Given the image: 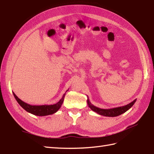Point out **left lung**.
<instances>
[{"label": "left lung", "instance_id": "8db88e82", "mask_svg": "<svg viewBox=\"0 0 154 154\" xmlns=\"http://www.w3.org/2000/svg\"><path fill=\"white\" fill-rule=\"evenodd\" d=\"M136 99L133 100L132 102H131L130 103L126 104L125 106L113 108V109H100L99 107L94 106L93 104L91 103L89 98H88L87 104L91 110L94 111V112H97V114H100V115H102L104 116L114 117V116H118L120 115V114L126 112L127 110H128L130 108L134 105V104L136 103Z\"/></svg>", "mask_w": 154, "mask_h": 154}]
</instances>
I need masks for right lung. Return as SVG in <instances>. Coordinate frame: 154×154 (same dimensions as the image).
<instances>
[{"label":"right lung","instance_id":"obj_1","mask_svg":"<svg viewBox=\"0 0 154 154\" xmlns=\"http://www.w3.org/2000/svg\"><path fill=\"white\" fill-rule=\"evenodd\" d=\"M65 93L63 94V97H62V98L58 103L54 104H50V105H48V104H45V105H32V104L26 103L24 102V101H22V100L20 99L19 98L14 94V93H13V94H14V98L16 99V100H17L18 104L26 111H27L28 112H30L35 116H47V115H50V114H53L56 112L57 111L60 109L64 100Z\"/></svg>","mask_w":154,"mask_h":154}]
</instances>
